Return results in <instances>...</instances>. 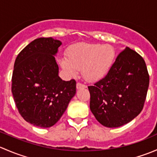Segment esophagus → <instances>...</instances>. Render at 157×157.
Listing matches in <instances>:
<instances>
[{
    "instance_id": "1",
    "label": "esophagus",
    "mask_w": 157,
    "mask_h": 157,
    "mask_svg": "<svg viewBox=\"0 0 157 157\" xmlns=\"http://www.w3.org/2000/svg\"><path fill=\"white\" fill-rule=\"evenodd\" d=\"M86 86L85 84H83V83H77V90H80V89H82V88H86Z\"/></svg>"
}]
</instances>
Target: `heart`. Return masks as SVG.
I'll return each instance as SVG.
<instances>
[{
  "instance_id": "obj_1",
  "label": "heart",
  "mask_w": 157,
  "mask_h": 157,
  "mask_svg": "<svg viewBox=\"0 0 157 157\" xmlns=\"http://www.w3.org/2000/svg\"><path fill=\"white\" fill-rule=\"evenodd\" d=\"M114 58L115 51L110 45L80 43L74 45L60 64L69 75H75L77 71L81 70L85 80L94 82L107 74Z\"/></svg>"
}]
</instances>
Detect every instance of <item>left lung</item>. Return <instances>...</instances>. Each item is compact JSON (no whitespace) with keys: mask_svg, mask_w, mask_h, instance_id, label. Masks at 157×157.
I'll return each mask as SVG.
<instances>
[{"mask_svg":"<svg viewBox=\"0 0 157 157\" xmlns=\"http://www.w3.org/2000/svg\"><path fill=\"white\" fill-rule=\"evenodd\" d=\"M149 82L144 58L126 47L106 75L88 86L92 113L105 127L118 128L127 124L143 109Z\"/></svg>","mask_w":157,"mask_h":157,"instance_id":"1","label":"left lung"}]
</instances>
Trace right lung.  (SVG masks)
<instances>
[{
	"mask_svg": "<svg viewBox=\"0 0 157 157\" xmlns=\"http://www.w3.org/2000/svg\"><path fill=\"white\" fill-rule=\"evenodd\" d=\"M61 45L52 38H39L19 53L14 63L12 91L16 106L27 122L49 128L58 122L76 93V81L58 76L55 55Z\"/></svg>",
	"mask_w": 157,
	"mask_h": 157,
	"instance_id": "1",
	"label": "right lung"
}]
</instances>
